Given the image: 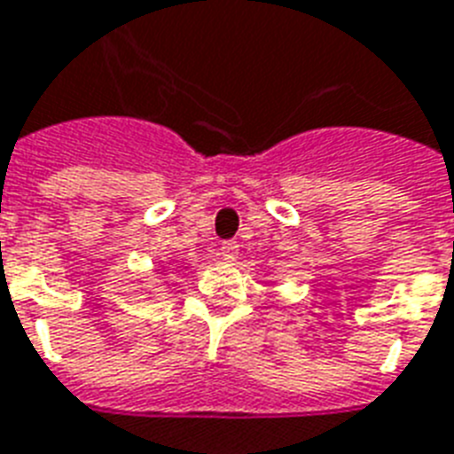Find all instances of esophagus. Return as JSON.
Instances as JSON below:
<instances>
[{
	"instance_id": "1",
	"label": "esophagus",
	"mask_w": 454,
	"mask_h": 454,
	"mask_svg": "<svg viewBox=\"0 0 454 454\" xmlns=\"http://www.w3.org/2000/svg\"><path fill=\"white\" fill-rule=\"evenodd\" d=\"M238 252H240L238 242L228 240L221 245V256H223V262H235V259H238Z\"/></svg>"
}]
</instances>
